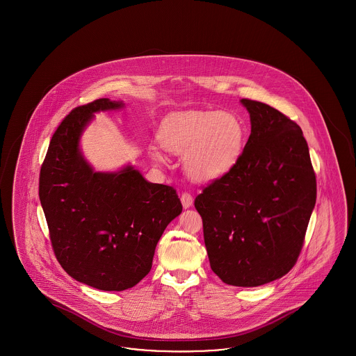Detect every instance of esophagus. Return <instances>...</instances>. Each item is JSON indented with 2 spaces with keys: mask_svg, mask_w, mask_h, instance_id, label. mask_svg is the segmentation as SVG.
Wrapping results in <instances>:
<instances>
[{
  "mask_svg": "<svg viewBox=\"0 0 356 356\" xmlns=\"http://www.w3.org/2000/svg\"><path fill=\"white\" fill-rule=\"evenodd\" d=\"M180 200H181V204H183V207L184 208H191L192 207V204H193V197L189 195V193H183L181 195V197H180Z\"/></svg>",
  "mask_w": 356,
  "mask_h": 356,
  "instance_id": "34e87169",
  "label": "esophagus"
}]
</instances>
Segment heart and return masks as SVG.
<instances>
[{"label": "heart", "instance_id": "heart-1", "mask_svg": "<svg viewBox=\"0 0 356 356\" xmlns=\"http://www.w3.org/2000/svg\"><path fill=\"white\" fill-rule=\"evenodd\" d=\"M245 132L240 119L228 112H197L168 121L161 132L163 147L184 156L186 175L199 183L219 180L234 170L244 149ZM153 160L163 161L157 149Z\"/></svg>", "mask_w": 356, "mask_h": 356}]
</instances>
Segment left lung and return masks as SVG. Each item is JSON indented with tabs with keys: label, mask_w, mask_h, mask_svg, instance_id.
Listing matches in <instances>:
<instances>
[{
	"label": "left lung",
	"mask_w": 356,
	"mask_h": 356,
	"mask_svg": "<svg viewBox=\"0 0 356 356\" xmlns=\"http://www.w3.org/2000/svg\"><path fill=\"white\" fill-rule=\"evenodd\" d=\"M251 135L236 167L200 193L209 264L225 284L257 287L295 266L316 203V177L300 127L267 104L240 100Z\"/></svg>",
	"instance_id": "left-lung-1"
}]
</instances>
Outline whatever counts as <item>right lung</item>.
<instances>
[{
	"instance_id": "add662e5",
	"label": "right lung",
	"mask_w": 356,
	"mask_h": 356,
	"mask_svg": "<svg viewBox=\"0 0 356 356\" xmlns=\"http://www.w3.org/2000/svg\"><path fill=\"white\" fill-rule=\"evenodd\" d=\"M122 102L74 108L51 137L38 195L54 254L69 276L102 291L136 286L152 268L156 245L183 205L172 186L153 184L132 165L96 172L80 149L95 113Z\"/></svg>"
}]
</instances>
